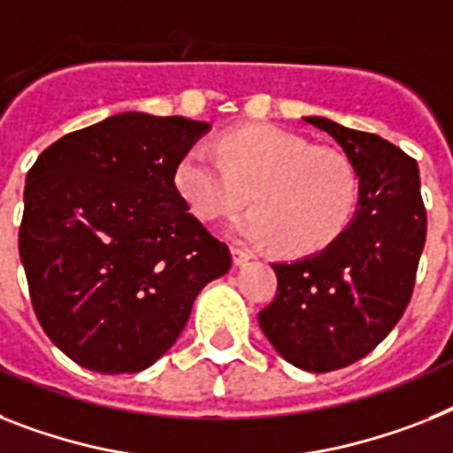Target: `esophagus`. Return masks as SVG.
<instances>
[{
  "instance_id": "obj_1",
  "label": "esophagus",
  "mask_w": 453,
  "mask_h": 453,
  "mask_svg": "<svg viewBox=\"0 0 453 453\" xmlns=\"http://www.w3.org/2000/svg\"><path fill=\"white\" fill-rule=\"evenodd\" d=\"M231 252H234V264H235V266H245V264H248V261L252 259V257H250V254L245 252V250H241V248H234V250H231Z\"/></svg>"
}]
</instances>
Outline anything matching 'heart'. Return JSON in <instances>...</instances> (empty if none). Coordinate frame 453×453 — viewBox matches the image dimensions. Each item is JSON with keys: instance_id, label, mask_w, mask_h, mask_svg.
<instances>
[{"instance_id": "obj_1", "label": "heart", "mask_w": 453, "mask_h": 453, "mask_svg": "<svg viewBox=\"0 0 453 453\" xmlns=\"http://www.w3.org/2000/svg\"><path fill=\"white\" fill-rule=\"evenodd\" d=\"M173 180L187 208L203 222L234 212L248 187L252 208L234 219L235 235L273 242L287 257L331 245L358 201L357 168L345 152L266 125L235 127L219 138L218 150L192 145Z\"/></svg>"}]
</instances>
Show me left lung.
<instances>
[{"instance_id":"obj_1","label":"left lung","mask_w":453,"mask_h":453,"mask_svg":"<svg viewBox=\"0 0 453 453\" xmlns=\"http://www.w3.org/2000/svg\"><path fill=\"white\" fill-rule=\"evenodd\" d=\"M303 119L334 138L357 168V211L321 252L273 264L278 294L259 312V326L291 365L331 372L372 352L405 312L426 208L419 166L401 148L334 119Z\"/></svg>"}]
</instances>
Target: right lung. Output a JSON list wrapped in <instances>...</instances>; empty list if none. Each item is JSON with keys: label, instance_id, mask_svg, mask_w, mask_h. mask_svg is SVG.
<instances>
[{"label": "right lung", "instance_id": "1", "mask_svg": "<svg viewBox=\"0 0 453 453\" xmlns=\"http://www.w3.org/2000/svg\"><path fill=\"white\" fill-rule=\"evenodd\" d=\"M208 129L118 113L62 136L29 168L20 261L41 326L78 365L104 375L152 365L199 291L231 268L229 248L173 180Z\"/></svg>", "mask_w": 453, "mask_h": 453}]
</instances>
